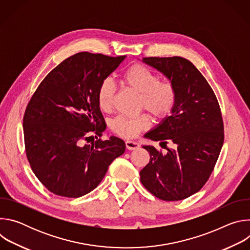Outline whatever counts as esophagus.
Instances as JSON below:
<instances>
[{
    "label": "esophagus",
    "mask_w": 250,
    "mask_h": 250,
    "mask_svg": "<svg viewBox=\"0 0 250 250\" xmlns=\"http://www.w3.org/2000/svg\"><path fill=\"white\" fill-rule=\"evenodd\" d=\"M125 147H126L128 150H133V149L138 148V147H139V145L137 144V142H135V141L126 140V141H125Z\"/></svg>",
    "instance_id": "esophagus-1"
}]
</instances>
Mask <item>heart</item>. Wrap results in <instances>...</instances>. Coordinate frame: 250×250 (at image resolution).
Listing matches in <instances>:
<instances>
[{
	"label": "heart",
	"mask_w": 250,
	"mask_h": 250,
	"mask_svg": "<svg viewBox=\"0 0 250 250\" xmlns=\"http://www.w3.org/2000/svg\"><path fill=\"white\" fill-rule=\"evenodd\" d=\"M122 83L139 95V109H145L155 119L163 120L173 111L177 102V89L171 81H159V77L147 67L133 64L122 75ZM116 96L114 83L104 79L99 85L97 100L100 109L109 112L113 109ZM150 119L144 114L137 117L119 116L111 122V128L118 135L132 138L147 128Z\"/></svg>",
	"instance_id": "b5f03b06"
}]
</instances>
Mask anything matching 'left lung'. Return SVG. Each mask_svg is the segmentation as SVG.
<instances>
[{
	"label": "left lung",
	"mask_w": 250,
	"mask_h": 250,
	"mask_svg": "<svg viewBox=\"0 0 250 250\" xmlns=\"http://www.w3.org/2000/svg\"><path fill=\"white\" fill-rule=\"evenodd\" d=\"M177 89L171 116L145 136L160 146L171 142L162 154L144 146L150 155L140 171V181L163 201H180L199 192L209 178L224 145V122L218 99L195 65L179 56L145 57Z\"/></svg>",
	"instance_id": "obj_1"
}]
</instances>
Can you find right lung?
<instances>
[{
  "label": "right lung",
  "mask_w": 250,
  "mask_h": 250,
  "mask_svg": "<svg viewBox=\"0 0 250 250\" xmlns=\"http://www.w3.org/2000/svg\"><path fill=\"white\" fill-rule=\"evenodd\" d=\"M125 58L76 53L47 74L28 102L23 116L26 157L51 193L67 198L90 193L125 152V141L116 136L86 145L91 133L104 130L99 85Z\"/></svg>",
  "instance_id": "1"
}]
</instances>
